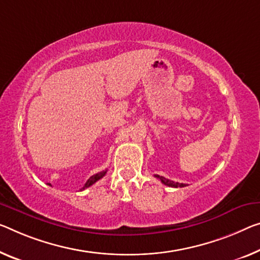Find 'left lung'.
Returning a JSON list of instances; mask_svg holds the SVG:
<instances>
[{"mask_svg":"<svg viewBox=\"0 0 260 260\" xmlns=\"http://www.w3.org/2000/svg\"><path fill=\"white\" fill-rule=\"evenodd\" d=\"M155 178L157 179H159V180H160L164 185H166V186H169V187H174V188H178V187H186L187 185L186 183H180V182H175V181H172V180H169V179H166V178H164V177H161V175H154Z\"/></svg>","mask_w":260,"mask_h":260,"instance_id":"1","label":"left lung"}]
</instances>
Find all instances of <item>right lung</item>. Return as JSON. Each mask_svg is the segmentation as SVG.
Returning a JSON list of instances; mask_svg holds the SVG:
<instances>
[{
    "mask_svg": "<svg viewBox=\"0 0 260 260\" xmlns=\"http://www.w3.org/2000/svg\"><path fill=\"white\" fill-rule=\"evenodd\" d=\"M106 173H107V170L106 171H102V172H99V173H96V174H94V175H91V177L88 179V180H87V182L85 183V186L82 187L81 188V190H83V189H86V188H88V187H90L91 185H94L95 182L96 181H99L100 179L101 178H103L106 175Z\"/></svg>",
    "mask_w": 260,
    "mask_h": 260,
    "instance_id": "obj_1",
    "label": "right lung"
}]
</instances>
